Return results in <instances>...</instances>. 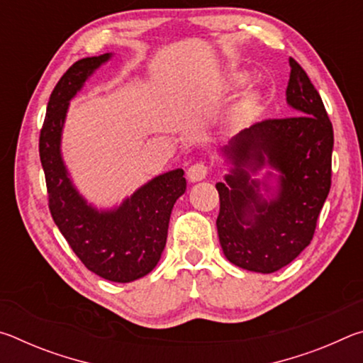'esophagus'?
Here are the masks:
<instances>
[{
  "label": "esophagus",
  "mask_w": 363,
  "mask_h": 363,
  "mask_svg": "<svg viewBox=\"0 0 363 363\" xmlns=\"http://www.w3.org/2000/svg\"><path fill=\"white\" fill-rule=\"evenodd\" d=\"M206 176H208V167L205 163H195L187 169V177L190 182L203 181Z\"/></svg>",
  "instance_id": "34e87169"
}]
</instances>
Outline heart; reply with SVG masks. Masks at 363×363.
I'll use <instances>...</instances> for the list:
<instances>
[{
	"label": "heart",
	"instance_id": "heart-1",
	"mask_svg": "<svg viewBox=\"0 0 363 363\" xmlns=\"http://www.w3.org/2000/svg\"><path fill=\"white\" fill-rule=\"evenodd\" d=\"M242 79H237V84H240ZM257 107H259V99H257V96H250L247 101L242 104L240 107V115L242 116H251L253 113H256Z\"/></svg>",
	"mask_w": 363,
	"mask_h": 363
}]
</instances>
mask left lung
Wrapping results in <instances>:
<instances>
[{"instance_id":"1","label":"left lung","mask_w":363,"mask_h":363,"mask_svg":"<svg viewBox=\"0 0 363 363\" xmlns=\"http://www.w3.org/2000/svg\"><path fill=\"white\" fill-rule=\"evenodd\" d=\"M290 67L293 116L255 123L220 149L230 173L216 184L219 243L227 259L251 272L272 274L299 256L331 186L333 126L303 67L291 57ZM264 166L278 174L253 180Z\"/></svg>"}]
</instances>
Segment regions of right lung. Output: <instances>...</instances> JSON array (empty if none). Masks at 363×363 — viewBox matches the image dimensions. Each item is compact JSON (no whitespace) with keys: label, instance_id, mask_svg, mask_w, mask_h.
Masks as SVG:
<instances>
[{"label":"right lung","instance_id":"obj_1","mask_svg":"<svg viewBox=\"0 0 363 363\" xmlns=\"http://www.w3.org/2000/svg\"><path fill=\"white\" fill-rule=\"evenodd\" d=\"M110 57L107 52L78 60L59 79L40 133V160L49 210L73 253L99 277L128 284L152 272L158 264L167 245L171 211L187 184L181 168L168 171L112 210H97L73 186L60 152L67 110L86 79Z\"/></svg>","mask_w":363,"mask_h":363}]
</instances>
